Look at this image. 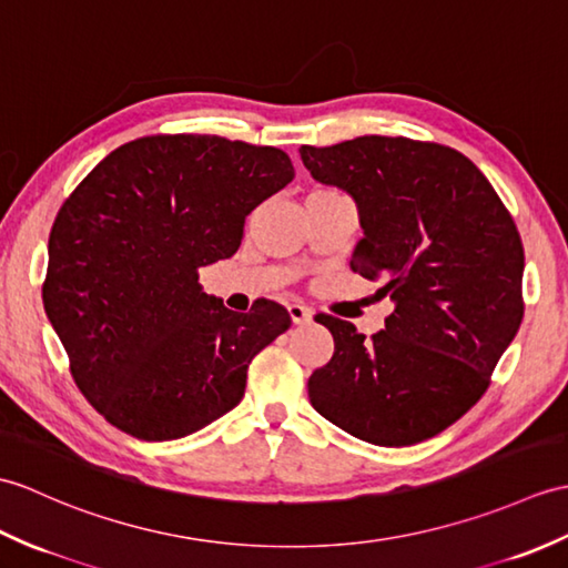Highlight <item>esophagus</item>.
<instances>
[{
  "mask_svg": "<svg viewBox=\"0 0 568 568\" xmlns=\"http://www.w3.org/2000/svg\"><path fill=\"white\" fill-rule=\"evenodd\" d=\"M287 312H290V320L295 324H307L312 320V310L307 305H300V302L287 305Z\"/></svg>",
  "mask_w": 568,
  "mask_h": 568,
  "instance_id": "esophagus-1",
  "label": "esophagus"
}]
</instances>
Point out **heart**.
I'll list each match as a JSON object with an SVG mask.
<instances>
[{
	"label": "heart",
	"instance_id": "heart-1",
	"mask_svg": "<svg viewBox=\"0 0 568 568\" xmlns=\"http://www.w3.org/2000/svg\"><path fill=\"white\" fill-rule=\"evenodd\" d=\"M320 191H332V189H320Z\"/></svg>",
	"mask_w": 568,
	"mask_h": 568
}]
</instances>
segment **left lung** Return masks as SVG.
<instances>
[{
  "instance_id": "left-lung-1",
  "label": "left lung",
  "mask_w": 568,
  "mask_h": 568,
  "mask_svg": "<svg viewBox=\"0 0 568 568\" xmlns=\"http://www.w3.org/2000/svg\"><path fill=\"white\" fill-rule=\"evenodd\" d=\"M310 174L358 203L363 236L351 271L394 300L385 328L365 338L351 322L316 314L334 355L314 371L312 406L365 443L428 440L481 399L518 334L523 242L481 171L447 144L365 135L312 148Z\"/></svg>"
}]
</instances>
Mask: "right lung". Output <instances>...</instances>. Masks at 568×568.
<instances>
[{
  "label": "right lung",
  "mask_w": 568,
  "mask_h": 568,
  "mask_svg": "<svg viewBox=\"0 0 568 568\" xmlns=\"http://www.w3.org/2000/svg\"><path fill=\"white\" fill-rule=\"evenodd\" d=\"M293 176L278 148L148 135L113 150L62 203L43 305L77 387L111 426L176 440L242 402L248 363L293 320L273 300L230 312L197 273L240 248L246 215Z\"/></svg>",
  "instance_id": "obj_1"
}]
</instances>
